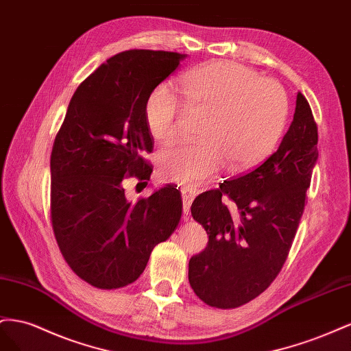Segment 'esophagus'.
<instances>
[{"mask_svg": "<svg viewBox=\"0 0 351 351\" xmlns=\"http://www.w3.org/2000/svg\"><path fill=\"white\" fill-rule=\"evenodd\" d=\"M195 195H197L195 189H191V188H184L182 189V202H184V215H185V219H188L189 207H191V203H193V199L195 198Z\"/></svg>", "mask_w": 351, "mask_h": 351, "instance_id": "1", "label": "esophagus"}]
</instances>
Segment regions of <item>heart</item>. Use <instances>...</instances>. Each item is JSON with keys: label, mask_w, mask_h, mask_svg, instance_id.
I'll use <instances>...</instances> for the list:
<instances>
[{"label": "heart", "mask_w": 351, "mask_h": 351, "mask_svg": "<svg viewBox=\"0 0 351 351\" xmlns=\"http://www.w3.org/2000/svg\"><path fill=\"white\" fill-rule=\"evenodd\" d=\"M189 112L207 113L198 144H178L158 156L162 178L195 188L226 165L231 172L252 169L274 152L289 114L285 89L254 69L216 60L176 79ZM145 123L157 143L181 134L184 106L169 86L156 88L145 103Z\"/></svg>", "instance_id": "b5f03b06"}]
</instances>
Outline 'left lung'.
Returning a JSON list of instances; mask_svg holds the SVG:
<instances>
[{
  "mask_svg": "<svg viewBox=\"0 0 351 351\" xmlns=\"http://www.w3.org/2000/svg\"><path fill=\"white\" fill-rule=\"evenodd\" d=\"M317 152V126L306 97L276 152L250 172L199 194L191 215L208 243L188 266L189 285L212 307H239L281 272L303 216ZM232 201L237 212L228 210Z\"/></svg>",
  "mask_w": 351,
  "mask_h": 351,
  "instance_id": "left-lung-1",
  "label": "left lung"
}]
</instances>
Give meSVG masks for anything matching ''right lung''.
Wrapping results in <instances>:
<instances>
[{"label":"right lung","instance_id":"add662e5","mask_svg":"<svg viewBox=\"0 0 351 351\" xmlns=\"http://www.w3.org/2000/svg\"><path fill=\"white\" fill-rule=\"evenodd\" d=\"M186 56L129 49L103 63L77 86L51 152V223L73 272L101 289L139 278L153 248L173 234L182 216L172 185L129 202L125 181L147 186L145 154L154 139L145 103Z\"/></svg>","mask_w":351,"mask_h":351}]
</instances>
